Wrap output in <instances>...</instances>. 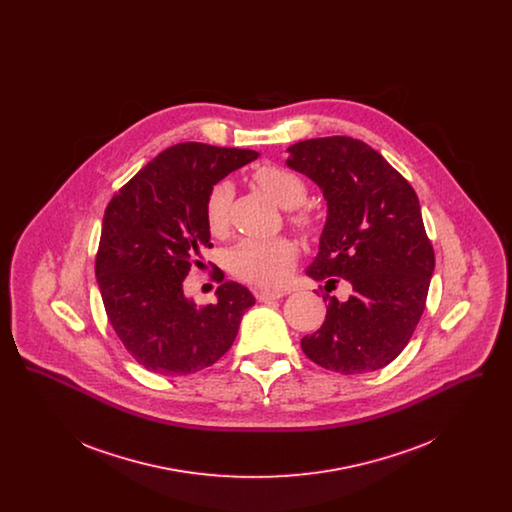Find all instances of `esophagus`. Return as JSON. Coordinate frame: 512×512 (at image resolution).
<instances>
[{
  "label": "esophagus",
  "instance_id": "34e87169",
  "mask_svg": "<svg viewBox=\"0 0 512 512\" xmlns=\"http://www.w3.org/2000/svg\"><path fill=\"white\" fill-rule=\"evenodd\" d=\"M259 301H276V299H282L286 292H280V290H259L255 293Z\"/></svg>",
  "mask_w": 512,
  "mask_h": 512
}]
</instances>
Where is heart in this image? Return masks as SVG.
I'll return each instance as SVG.
<instances>
[{
  "mask_svg": "<svg viewBox=\"0 0 512 512\" xmlns=\"http://www.w3.org/2000/svg\"><path fill=\"white\" fill-rule=\"evenodd\" d=\"M259 188L282 209L292 211L305 203L307 184L305 180L286 167L265 165L253 174ZM234 197V188L228 180L217 182L205 201V220L211 232H222L228 220V209ZM295 224L309 228L313 219L307 211L297 213ZM297 249L286 238L276 240H244L230 251L232 272L249 284L274 286L288 278L293 268Z\"/></svg>",
  "mask_w": 512,
  "mask_h": 512,
  "instance_id": "1",
  "label": "heart"
}]
</instances>
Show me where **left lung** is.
I'll list each match as a JSON object with an SVG mask.
<instances>
[{
  "instance_id": "left-lung-1",
  "label": "left lung",
  "mask_w": 512,
  "mask_h": 512,
  "mask_svg": "<svg viewBox=\"0 0 512 512\" xmlns=\"http://www.w3.org/2000/svg\"><path fill=\"white\" fill-rule=\"evenodd\" d=\"M288 153L286 165L311 178L328 207L307 276L326 280L324 290L336 278L353 288L347 301L328 299L324 324L301 340V349L340 374L384 368L411 340L436 265L418 197L361 140L315 138Z\"/></svg>"
}]
</instances>
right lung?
Wrapping results in <instances>:
<instances>
[{"mask_svg": "<svg viewBox=\"0 0 512 512\" xmlns=\"http://www.w3.org/2000/svg\"><path fill=\"white\" fill-rule=\"evenodd\" d=\"M257 157L251 149L176 144L109 201L96 257L99 292L122 345L147 370L186 376L217 363L255 305L242 284L224 282L215 303L197 307L182 282L213 247L205 220L211 188Z\"/></svg>", "mask_w": 512, "mask_h": 512, "instance_id": "1", "label": "right lung"}]
</instances>
